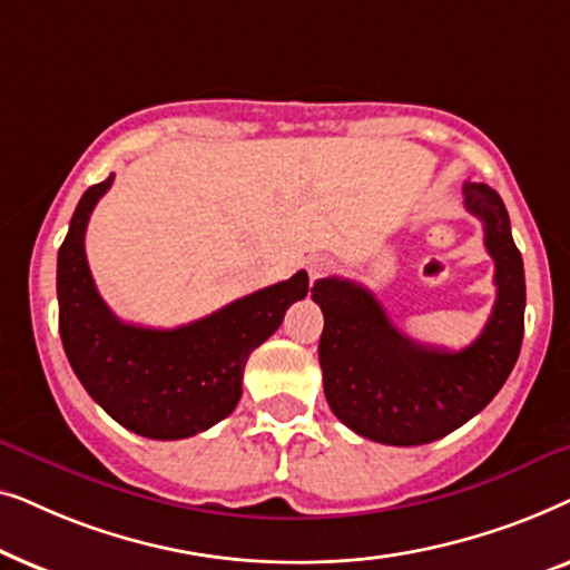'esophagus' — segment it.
Segmentation results:
<instances>
[{"label": "esophagus", "instance_id": "obj_1", "mask_svg": "<svg viewBox=\"0 0 570 570\" xmlns=\"http://www.w3.org/2000/svg\"><path fill=\"white\" fill-rule=\"evenodd\" d=\"M332 269H334V262L330 259V256H314V259H311V262H308V267H306L311 283H316L318 277L330 275Z\"/></svg>", "mask_w": 570, "mask_h": 570}]
</instances>
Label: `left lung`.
Here are the masks:
<instances>
[{
  "mask_svg": "<svg viewBox=\"0 0 570 570\" xmlns=\"http://www.w3.org/2000/svg\"><path fill=\"white\" fill-rule=\"evenodd\" d=\"M464 207L480 217L495 262V306L470 347L420 345L389 322L368 287L316 279L322 306L318 363L334 415L363 439L389 446L439 441L478 415L501 392L524 337V262L503 199L488 184L464 181Z\"/></svg>",
  "mask_w": 570,
  "mask_h": 570,
  "instance_id": "left-lung-1",
  "label": "left lung"
}]
</instances>
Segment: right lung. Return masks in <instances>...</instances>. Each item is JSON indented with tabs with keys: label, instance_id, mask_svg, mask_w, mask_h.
Wrapping results in <instances>:
<instances>
[{
	"label": "right lung",
	"instance_id": "right-lung-1",
	"mask_svg": "<svg viewBox=\"0 0 570 570\" xmlns=\"http://www.w3.org/2000/svg\"><path fill=\"white\" fill-rule=\"evenodd\" d=\"M114 174L82 194L57 259L59 334L67 361L92 400L127 431L155 441L197 435L240 400L248 355L306 298L308 275L228 303L176 330H150L114 316L92 283L85 228Z\"/></svg>",
	"mask_w": 570,
	"mask_h": 570
}]
</instances>
